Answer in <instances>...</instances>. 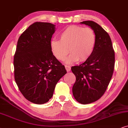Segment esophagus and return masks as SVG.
Masks as SVG:
<instances>
[{
    "label": "esophagus",
    "mask_w": 128,
    "mask_h": 128,
    "mask_svg": "<svg viewBox=\"0 0 128 128\" xmlns=\"http://www.w3.org/2000/svg\"><path fill=\"white\" fill-rule=\"evenodd\" d=\"M65 67H66V70H67V71H68H68H70L71 70V67H70V66L66 65V66H65Z\"/></svg>",
    "instance_id": "esophagus-1"
}]
</instances>
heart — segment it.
Returning a JSON list of instances; mask_svg holds the SVG:
<instances>
[{"instance_id":"1","label":"heart","mask_w":128,"mask_h":128,"mask_svg":"<svg viewBox=\"0 0 128 128\" xmlns=\"http://www.w3.org/2000/svg\"><path fill=\"white\" fill-rule=\"evenodd\" d=\"M60 40L54 39L50 42L53 55L64 61L69 52L71 54L66 62L86 61L91 57L96 44V36L92 28L79 26H70L60 34Z\"/></svg>"}]
</instances>
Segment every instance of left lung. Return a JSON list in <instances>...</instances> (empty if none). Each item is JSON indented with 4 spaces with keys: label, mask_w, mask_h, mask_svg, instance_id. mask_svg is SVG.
Wrapping results in <instances>:
<instances>
[{
    "label": "left lung",
    "mask_w": 128,
    "mask_h": 128,
    "mask_svg": "<svg viewBox=\"0 0 128 128\" xmlns=\"http://www.w3.org/2000/svg\"><path fill=\"white\" fill-rule=\"evenodd\" d=\"M81 23L94 30L96 44L89 59L71 67L76 77L72 94L78 102L88 104L97 101L106 91L114 72L115 52L110 36L101 26L90 20Z\"/></svg>",
    "instance_id": "obj_1"
}]
</instances>
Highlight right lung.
Segmentation results:
<instances>
[{"label": "right lung", "instance_id": "obj_1", "mask_svg": "<svg viewBox=\"0 0 128 128\" xmlns=\"http://www.w3.org/2000/svg\"><path fill=\"white\" fill-rule=\"evenodd\" d=\"M54 32L53 24L35 22L20 35L17 44L14 80L24 98L36 104L52 98L58 81L67 73L51 50Z\"/></svg>", "mask_w": 128, "mask_h": 128}]
</instances>
